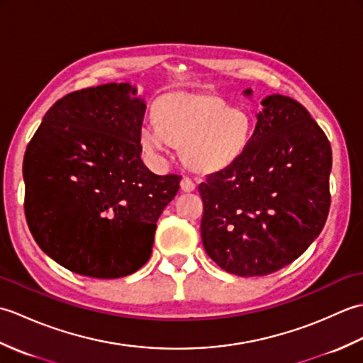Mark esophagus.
<instances>
[{
    "mask_svg": "<svg viewBox=\"0 0 363 363\" xmlns=\"http://www.w3.org/2000/svg\"><path fill=\"white\" fill-rule=\"evenodd\" d=\"M181 189L184 191H194L196 189V184L190 179V177H182L181 181Z\"/></svg>",
    "mask_w": 363,
    "mask_h": 363,
    "instance_id": "1",
    "label": "esophagus"
}]
</instances>
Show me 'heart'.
<instances>
[{
    "label": "heart",
    "mask_w": 363,
    "mask_h": 363,
    "mask_svg": "<svg viewBox=\"0 0 363 363\" xmlns=\"http://www.w3.org/2000/svg\"><path fill=\"white\" fill-rule=\"evenodd\" d=\"M156 119L145 121L140 143L152 157L172 145L182 146V157L195 169L225 168L240 156L251 138L252 121L243 109L206 94H173L160 99Z\"/></svg>",
    "instance_id": "obj_1"
}]
</instances>
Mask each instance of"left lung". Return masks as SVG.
Here are the masks:
<instances>
[{"instance_id":"obj_1","label":"left lung","mask_w":363,"mask_h":363,"mask_svg":"<svg viewBox=\"0 0 363 363\" xmlns=\"http://www.w3.org/2000/svg\"><path fill=\"white\" fill-rule=\"evenodd\" d=\"M262 106L245 151L198 187L204 250L237 276H267L296 260L330 206L333 151L318 123L289 96H267Z\"/></svg>"}]
</instances>
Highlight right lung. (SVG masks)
<instances>
[{"mask_svg": "<svg viewBox=\"0 0 363 363\" xmlns=\"http://www.w3.org/2000/svg\"><path fill=\"white\" fill-rule=\"evenodd\" d=\"M146 106L130 84L54 103L23 159L25 215L37 245L73 273L115 279L148 262L157 220L179 190L140 157Z\"/></svg>", "mask_w": 363, "mask_h": 363, "instance_id": "add662e5", "label": "right lung"}]
</instances>
